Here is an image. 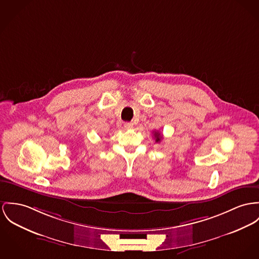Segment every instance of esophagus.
<instances>
[{
	"label": "esophagus",
	"instance_id": "obj_1",
	"mask_svg": "<svg viewBox=\"0 0 259 259\" xmlns=\"http://www.w3.org/2000/svg\"><path fill=\"white\" fill-rule=\"evenodd\" d=\"M124 127H125V129H132L133 128V123L132 122H126V123H124Z\"/></svg>",
	"mask_w": 259,
	"mask_h": 259
}]
</instances>
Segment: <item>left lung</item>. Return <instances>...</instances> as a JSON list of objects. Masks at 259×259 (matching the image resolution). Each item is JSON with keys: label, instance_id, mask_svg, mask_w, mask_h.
I'll return each mask as SVG.
<instances>
[{"label": "left lung", "instance_id": "left-lung-1", "mask_svg": "<svg viewBox=\"0 0 259 259\" xmlns=\"http://www.w3.org/2000/svg\"><path fill=\"white\" fill-rule=\"evenodd\" d=\"M154 136H155V139H156L157 143L160 142V140L162 139V136H161V134L159 133V131H155Z\"/></svg>", "mask_w": 259, "mask_h": 259}]
</instances>
